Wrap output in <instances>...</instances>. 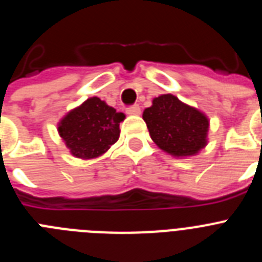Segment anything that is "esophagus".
<instances>
[{"label":"esophagus","mask_w":262,"mask_h":262,"mask_svg":"<svg viewBox=\"0 0 262 262\" xmlns=\"http://www.w3.org/2000/svg\"><path fill=\"white\" fill-rule=\"evenodd\" d=\"M127 114L128 115H140V107L139 105H134L127 108Z\"/></svg>","instance_id":"obj_1"}]
</instances>
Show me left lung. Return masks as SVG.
<instances>
[{
  "label": "left lung",
  "mask_w": 262,
  "mask_h": 262,
  "mask_svg": "<svg viewBox=\"0 0 262 262\" xmlns=\"http://www.w3.org/2000/svg\"><path fill=\"white\" fill-rule=\"evenodd\" d=\"M143 119L157 147L172 156H194L207 145V117L172 94L154 98Z\"/></svg>",
  "instance_id": "1"
}]
</instances>
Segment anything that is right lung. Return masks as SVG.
I'll return each instance as SVG.
<instances>
[{
  "label": "right lung",
  "mask_w": 262,
  "mask_h": 262,
  "mask_svg": "<svg viewBox=\"0 0 262 262\" xmlns=\"http://www.w3.org/2000/svg\"><path fill=\"white\" fill-rule=\"evenodd\" d=\"M126 118L98 97L88 98L59 122L57 131L72 155L94 159L105 154L119 139V123Z\"/></svg>",
  "instance_id": "obj_1"
}]
</instances>
